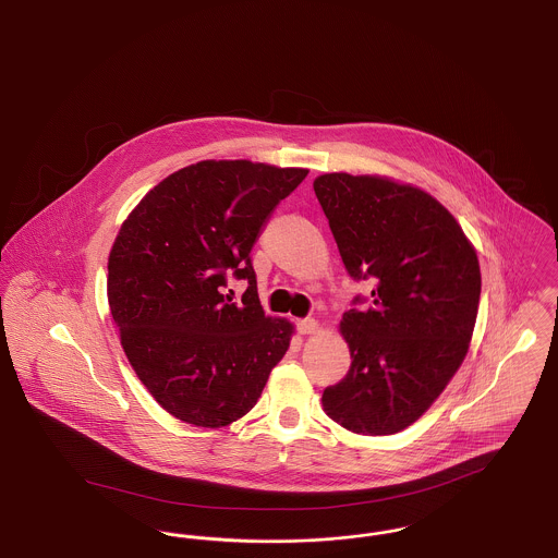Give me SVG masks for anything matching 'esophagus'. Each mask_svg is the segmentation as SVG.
<instances>
[{
	"mask_svg": "<svg viewBox=\"0 0 558 558\" xmlns=\"http://www.w3.org/2000/svg\"><path fill=\"white\" fill-rule=\"evenodd\" d=\"M318 328L319 326L316 319H296V330H299V335H314V332H318Z\"/></svg>",
	"mask_w": 558,
	"mask_h": 558,
	"instance_id": "esophagus-1",
	"label": "esophagus"
}]
</instances>
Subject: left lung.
Listing matches in <instances>:
<instances>
[{"label": "left lung", "mask_w": 558, "mask_h": 558, "mask_svg": "<svg viewBox=\"0 0 558 558\" xmlns=\"http://www.w3.org/2000/svg\"><path fill=\"white\" fill-rule=\"evenodd\" d=\"M314 190L347 274L374 284L341 319L351 366L322 403L353 433L393 435L425 414L469 351L477 253L451 213L418 187L326 173Z\"/></svg>", "instance_id": "left-lung-1"}]
</instances>
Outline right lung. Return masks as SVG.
Instances as JSON below:
<instances>
[{"label": "right lung", "mask_w": 558, "mask_h": 558, "mask_svg": "<svg viewBox=\"0 0 558 558\" xmlns=\"http://www.w3.org/2000/svg\"><path fill=\"white\" fill-rule=\"evenodd\" d=\"M307 169L203 160L153 187L108 257V305L150 396L175 418L226 426L262 398L291 345L292 324L267 318L251 251ZM247 282L243 305L222 289Z\"/></svg>", "instance_id": "obj_1"}]
</instances>
